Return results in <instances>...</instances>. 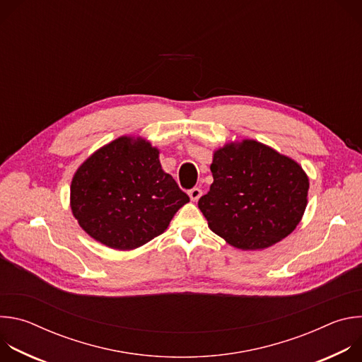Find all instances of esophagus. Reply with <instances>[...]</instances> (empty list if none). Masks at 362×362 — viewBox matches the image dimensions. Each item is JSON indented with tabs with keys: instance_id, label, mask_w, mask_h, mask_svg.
Instances as JSON below:
<instances>
[{
	"instance_id": "1",
	"label": "esophagus",
	"mask_w": 362,
	"mask_h": 362,
	"mask_svg": "<svg viewBox=\"0 0 362 362\" xmlns=\"http://www.w3.org/2000/svg\"><path fill=\"white\" fill-rule=\"evenodd\" d=\"M189 196H190V200H192V202H197L199 197L202 196V189H199V187L190 189V190H189Z\"/></svg>"
}]
</instances>
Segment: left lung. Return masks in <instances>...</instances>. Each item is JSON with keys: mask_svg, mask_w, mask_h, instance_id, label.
Segmentation results:
<instances>
[{"mask_svg": "<svg viewBox=\"0 0 362 362\" xmlns=\"http://www.w3.org/2000/svg\"><path fill=\"white\" fill-rule=\"evenodd\" d=\"M214 183L199 199L212 232L255 250L286 238L300 222L309 180L291 158L256 140L226 143L214 153Z\"/></svg>", "mask_w": 362, "mask_h": 362, "instance_id": "1", "label": "left lung"}]
</instances>
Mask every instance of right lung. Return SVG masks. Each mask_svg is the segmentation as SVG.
<instances>
[{
	"instance_id": "1",
	"label": "right lung",
	"mask_w": 362,
	"mask_h": 362,
	"mask_svg": "<svg viewBox=\"0 0 362 362\" xmlns=\"http://www.w3.org/2000/svg\"><path fill=\"white\" fill-rule=\"evenodd\" d=\"M189 202L162 169L159 148L122 136L100 147L77 169L70 204L78 225L97 242L136 249L162 235Z\"/></svg>"
}]
</instances>
